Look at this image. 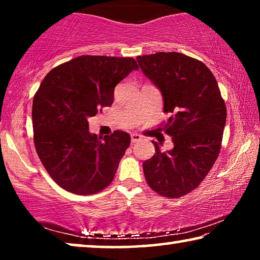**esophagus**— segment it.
<instances>
[{"instance_id":"34e87169","label":"esophagus","mask_w":260,"mask_h":260,"mask_svg":"<svg viewBox=\"0 0 260 260\" xmlns=\"http://www.w3.org/2000/svg\"><path fill=\"white\" fill-rule=\"evenodd\" d=\"M131 140H132V142H133V143L139 142L140 140H142V135H140L138 133H132L131 134Z\"/></svg>"}]
</instances>
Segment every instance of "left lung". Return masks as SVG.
I'll list each match as a JSON object with an SVG mask.
<instances>
[{
    "label": "left lung",
    "mask_w": 260,
    "mask_h": 260,
    "mask_svg": "<svg viewBox=\"0 0 260 260\" xmlns=\"http://www.w3.org/2000/svg\"><path fill=\"white\" fill-rule=\"evenodd\" d=\"M142 72L160 90L162 129L172 136V150L143 162L147 182L157 193L179 199L200 186L212 169L221 148L227 110L212 72L201 60L180 52L138 56Z\"/></svg>",
    "instance_id": "obj_1"
}]
</instances>
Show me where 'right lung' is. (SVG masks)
I'll return each instance as SVG.
<instances>
[{"mask_svg": "<svg viewBox=\"0 0 260 260\" xmlns=\"http://www.w3.org/2000/svg\"><path fill=\"white\" fill-rule=\"evenodd\" d=\"M139 67L132 57L79 56L47 74L33 99L34 144L51 179L90 195L112 182L131 136L90 134L88 119L113 103L114 87Z\"/></svg>", "mask_w": 260, "mask_h": 260, "instance_id": "right-lung-1", "label": "right lung"}]
</instances>
